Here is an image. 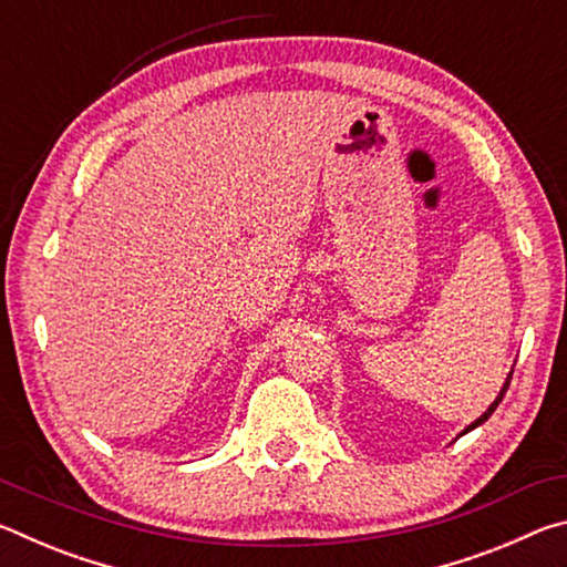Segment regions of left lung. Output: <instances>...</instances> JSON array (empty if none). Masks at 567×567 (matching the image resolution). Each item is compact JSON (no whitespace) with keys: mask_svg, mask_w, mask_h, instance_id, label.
<instances>
[{"mask_svg":"<svg viewBox=\"0 0 567 567\" xmlns=\"http://www.w3.org/2000/svg\"><path fill=\"white\" fill-rule=\"evenodd\" d=\"M511 380H513V372H511V375H507V380H505V385H503V390H501V395H497V398H495V402H493V405H491V408H487V410L483 412V415H480V417H477V420L473 422V425H467V427L463 430V435H465V433H470V430H475L477 425H483V422H485L487 417H491V415H493V412H495V408H497V405H501V402H503V398H505V392H507V388H511Z\"/></svg>","mask_w":567,"mask_h":567,"instance_id":"1","label":"left lung"}]
</instances>
